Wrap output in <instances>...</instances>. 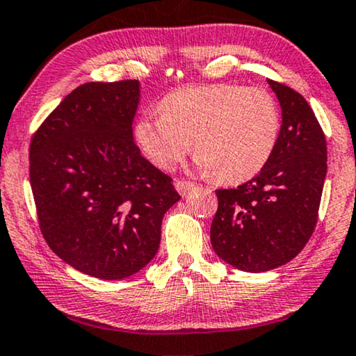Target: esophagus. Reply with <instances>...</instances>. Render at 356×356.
Segmentation results:
<instances>
[{
    "instance_id": "esophagus-1",
    "label": "esophagus",
    "mask_w": 356,
    "mask_h": 356,
    "mask_svg": "<svg viewBox=\"0 0 356 356\" xmlns=\"http://www.w3.org/2000/svg\"><path fill=\"white\" fill-rule=\"evenodd\" d=\"M174 185H176V190L180 195H182V197H185V195H187L190 190L195 187L193 182H185V180H176V184Z\"/></svg>"
}]
</instances>
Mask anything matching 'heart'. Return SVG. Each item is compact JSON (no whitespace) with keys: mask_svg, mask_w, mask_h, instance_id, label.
<instances>
[{"mask_svg":"<svg viewBox=\"0 0 356 356\" xmlns=\"http://www.w3.org/2000/svg\"><path fill=\"white\" fill-rule=\"evenodd\" d=\"M280 130L276 99L268 90L242 85H195L174 90L161 111L135 124V140L154 166L171 169L193 149L203 172L222 182L257 176L271 158Z\"/></svg>","mask_w":356,"mask_h":356,"instance_id":"obj_1","label":"heart"}]
</instances>
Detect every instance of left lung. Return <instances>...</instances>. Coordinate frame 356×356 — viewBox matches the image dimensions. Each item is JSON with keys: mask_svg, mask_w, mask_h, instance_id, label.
Returning <instances> with one entry per match:
<instances>
[{"mask_svg": "<svg viewBox=\"0 0 356 356\" xmlns=\"http://www.w3.org/2000/svg\"><path fill=\"white\" fill-rule=\"evenodd\" d=\"M282 114L276 148L258 176L216 190L214 253L245 273H264L302 252L318 221L327 172L326 137L313 109L287 85L268 80Z\"/></svg>", "mask_w": 356, "mask_h": 356, "instance_id": "1", "label": "left lung"}]
</instances>
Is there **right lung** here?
I'll return each mask as SVG.
<instances>
[{"label":"right lung","mask_w":356,"mask_h":356,"mask_svg":"<svg viewBox=\"0 0 356 356\" xmlns=\"http://www.w3.org/2000/svg\"><path fill=\"white\" fill-rule=\"evenodd\" d=\"M138 104V80L83 83L30 143V185L48 247L103 280L130 277L152 261L164 214L180 200L172 179L134 142Z\"/></svg>","instance_id":"add662e5"}]
</instances>
